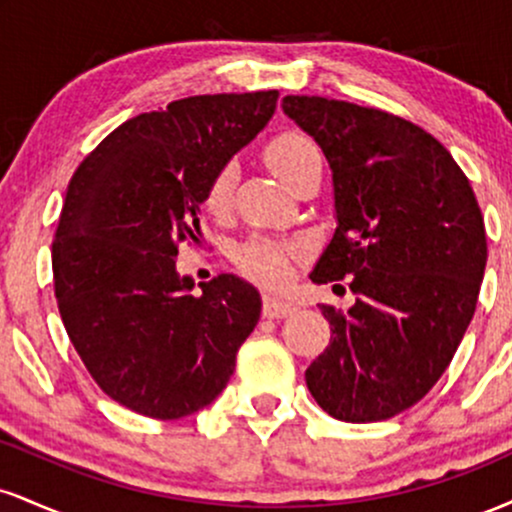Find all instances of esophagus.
I'll return each mask as SVG.
<instances>
[{
  "instance_id": "esophagus-1",
  "label": "esophagus",
  "mask_w": 512,
  "mask_h": 512,
  "mask_svg": "<svg viewBox=\"0 0 512 512\" xmlns=\"http://www.w3.org/2000/svg\"><path fill=\"white\" fill-rule=\"evenodd\" d=\"M293 305L291 303H284V301H276V298H264L262 303V315L269 317V320H281V317L291 315L293 313Z\"/></svg>"
}]
</instances>
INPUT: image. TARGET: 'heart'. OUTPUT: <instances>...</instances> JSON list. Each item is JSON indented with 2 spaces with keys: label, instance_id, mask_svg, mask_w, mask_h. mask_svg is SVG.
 <instances>
[{
  "label": "heart",
  "instance_id": "heart-1",
  "mask_svg": "<svg viewBox=\"0 0 512 512\" xmlns=\"http://www.w3.org/2000/svg\"><path fill=\"white\" fill-rule=\"evenodd\" d=\"M264 158L272 166V170L279 175L286 185H293V180L303 173L305 168L313 166L320 161V149L310 137H305L303 132H281L276 134L272 142L264 149ZM238 182V166L233 161L223 163L211 173V178L204 187V209L209 214L221 216L226 214L228 207L233 202V190H236ZM298 255L296 243H284V240L274 238H262L255 236L245 243H240L236 248V260L238 269L248 279L257 281V284L276 286L284 284L291 274V260Z\"/></svg>",
  "mask_w": 512,
  "mask_h": 512
}]
</instances>
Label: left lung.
Segmentation results:
<instances>
[{
	"mask_svg": "<svg viewBox=\"0 0 512 512\" xmlns=\"http://www.w3.org/2000/svg\"><path fill=\"white\" fill-rule=\"evenodd\" d=\"M281 108L332 168L337 231L310 279H351L356 293L346 313L320 305L332 339L305 383L334 419H392L438 383L472 322L484 216L450 151L414 122L322 96Z\"/></svg>",
	"mask_w": 512,
	"mask_h": 512,
	"instance_id": "1",
	"label": "left lung"
}]
</instances>
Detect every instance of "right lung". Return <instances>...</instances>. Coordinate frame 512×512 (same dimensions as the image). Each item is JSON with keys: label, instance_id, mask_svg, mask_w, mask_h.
I'll return each instance as SVG.
<instances>
[{"label": "right lung", "instance_id": "obj_1", "mask_svg": "<svg viewBox=\"0 0 512 512\" xmlns=\"http://www.w3.org/2000/svg\"><path fill=\"white\" fill-rule=\"evenodd\" d=\"M279 91L190 96L113 129L76 168L52 276L64 330L98 387L151 419H182L219 397L260 293L219 274L192 293L180 243H199L216 168L274 115Z\"/></svg>", "mask_w": 512, "mask_h": 512}]
</instances>
